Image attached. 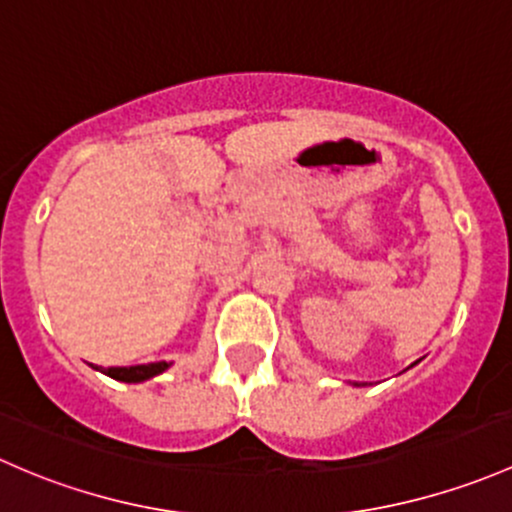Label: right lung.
Instances as JSON below:
<instances>
[{"label":"right lung","mask_w":512,"mask_h":512,"mask_svg":"<svg viewBox=\"0 0 512 512\" xmlns=\"http://www.w3.org/2000/svg\"><path fill=\"white\" fill-rule=\"evenodd\" d=\"M167 362H150V365H135V367H108L103 370L108 377L120 379V382H145V379L155 377V374L167 370Z\"/></svg>","instance_id":"right-lung-1"}]
</instances>
